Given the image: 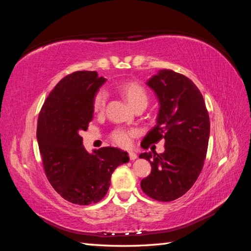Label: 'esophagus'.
Instances as JSON below:
<instances>
[{
    "mask_svg": "<svg viewBox=\"0 0 251 251\" xmlns=\"http://www.w3.org/2000/svg\"><path fill=\"white\" fill-rule=\"evenodd\" d=\"M128 156L130 158V161H135V159L137 158V154L134 153V152H129L128 153Z\"/></svg>",
    "mask_w": 251,
    "mask_h": 251,
    "instance_id": "1",
    "label": "esophagus"
}]
</instances>
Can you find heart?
I'll use <instances>...</instances> for the list:
<instances>
[{
    "mask_svg": "<svg viewBox=\"0 0 251 251\" xmlns=\"http://www.w3.org/2000/svg\"><path fill=\"white\" fill-rule=\"evenodd\" d=\"M120 90L125 96L127 101L132 108L140 104H148L149 96L145 87L137 82H126L120 85ZM106 101H108V93L106 90L101 88L95 94L93 98V110L95 113H102L105 109ZM137 136V131L134 129H125V128H116L111 134V139L115 145L122 148H128L132 138Z\"/></svg>",
    "mask_w": 251,
    "mask_h": 251,
    "instance_id": "b5f03b06",
    "label": "heart"
}]
</instances>
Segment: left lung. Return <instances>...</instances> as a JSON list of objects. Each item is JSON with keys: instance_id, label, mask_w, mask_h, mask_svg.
<instances>
[{"instance_id": "1", "label": "left lung", "mask_w": 251, "mask_h": 251, "mask_svg": "<svg viewBox=\"0 0 251 251\" xmlns=\"http://www.w3.org/2000/svg\"><path fill=\"white\" fill-rule=\"evenodd\" d=\"M159 100L157 124L141 142L143 149L165 140L164 153H141L152 170L141 181L151 199L172 201L188 192L204 166L210 122L202 95L183 74L161 70L147 83Z\"/></svg>"}]
</instances>
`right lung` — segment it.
Segmentation results:
<instances>
[{
  "instance_id": "1",
  "label": "right lung",
  "mask_w": 251,
  "mask_h": 251,
  "mask_svg": "<svg viewBox=\"0 0 251 251\" xmlns=\"http://www.w3.org/2000/svg\"><path fill=\"white\" fill-rule=\"evenodd\" d=\"M104 82L96 71L69 74L51 90L37 119L36 138L46 177L72 204L90 205L102 200L112 173L129 161L127 152L112 147L89 154L79 136L93 120V98Z\"/></svg>"
}]
</instances>
